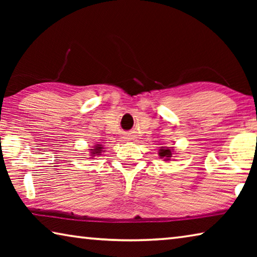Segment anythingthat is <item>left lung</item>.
<instances>
[{"label":"left lung","mask_w":257,"mask_h":257,"mask_svg":"<svg viewBox=\"0 0 257 257\" xmlns=\"http://www.w3.org/2000/svg\"><path fill=\"white\" fill-rule=\"evenodd\" d=\"M159 155L160 158L164 159L165 161H169L172 156V151L169 147H161L159 151Z\"/></svg>","instance_id":"obj_1"}]
</instances>
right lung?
<instances>
[{"label": "right lung", "instance_id": "1", "mask_svg": "<svg viewBox=\"0 0 257 257\" xmlns=\"http://www.w3.org/2000/svg\"><path fill=\"white\" fill-rule=\"evenodd\" d=\"M102 150H103V147L101 146V145H96V146H94V150H90L92 152H90V155L92 156H95V155H99L101 154V152H102Z\"/></svg>", "mask_w": 257, "mask_h": 257}]
</instances>
